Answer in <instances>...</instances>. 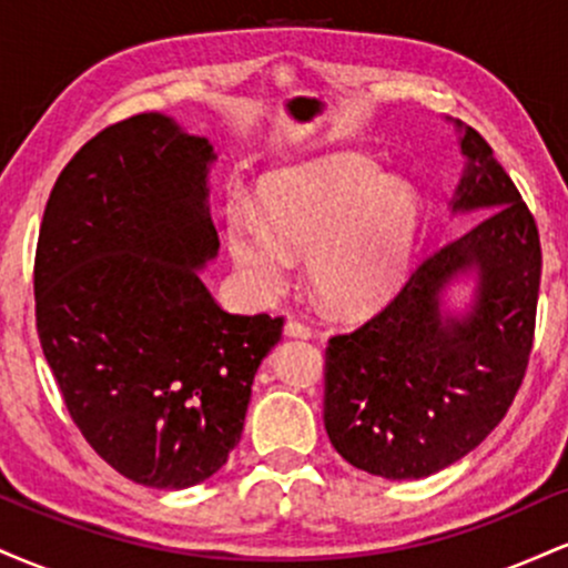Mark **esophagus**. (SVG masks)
<instances>
[{
	"instance_id": "1",
	"label": "esophagus",
	"mask_w": 568,
	"mask_h": 568,
	"mask_svg": "<svg viewBox=\"0 0 568 568\" xmlns=\"http://www.w3.org/2000/svg\"><path fill=\"white\" fill-rule=\"evenodd\" d=\"M285 334L310 338L312 334H315V331H312V325H306L304 321H298V317H288V321H285Z\"/></svg>"
}]
</instances>
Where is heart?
Returning <instances> with one entry per match:
<instances>
[{"instance_id":"b5f03b06","label":"heart","mask_w":568,"mask_h":568,"mask_svg":"<svg viewBox=\"0 0 568 568\" xmlns=\"http://www.w3.org/2000/svg\"><path fill=\"white\" fill-rule=\"evenodd\" d=\"M262 213L245 202L226 211V240L247 283L258 293L283 291L293 270L288 247L312 251V283L342 312H368L393 296L422 224L414 189L382 179L374 162L355 154L270 175Z\"/></svg>"}]
</instances>
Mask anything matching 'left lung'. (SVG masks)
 <instances>
[{"instance_id":"1","label":"left lung","mask_w":568,"mask_h":568,"mask_svg":"<svg viewBox=\"0 0 568 568\" xmlns=\"http://www.w3.org/2000/svg\"><path fill=\"white\" fill-rule=\"evenodd\" d=\"M462 152L454 211L484 219L325 347V433L352 467L389 480L427 478L473 452L505 419L529 368L542 277L537 221L478 130L465 128ZM470 265L479 302L465 322H443L442 285Z\"/></svg>"}]
</instances>
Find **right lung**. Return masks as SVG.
<instances>
[{
	"label": "right lung",
	"instance_id": "add662e5",
	"mask_svg": "<svg viewBox=\"0 0 568 568\" xmlns=\"http://www.w3.org/2000/svg\"><path fill=\"white\" fill-rule=\"evenodd\" d=\"M213 149L168 116L95 133L58 175L34 256L37 334L82 438L128 480L189 488L240 443L283 317L232 315L197 277L216 256Z\"/></svg>",
	"mask_w": 568,
	"mask_h": 568
}]
</instances>
